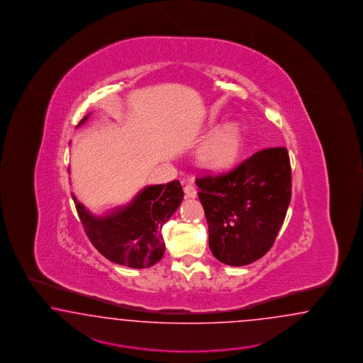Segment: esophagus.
I'll return each mask as SVG.
<instances>
[{
    "mask_svg": "<svg viewBox=\"0 0 363 363\" xmlns=\"http://www.w3.org/2000/svg\"><path fill=\"white\" fill-rule=\"evenodd\" d=\"M184 191H185L186 198H196V189L194 187V185H191V184H189V185L184 187Z\"/></svg>",
    "mask_w": 363,
    "mask_h": 363,
    "instance_id": "34e87169",
    "label": "esophagus"
}]
</instances>
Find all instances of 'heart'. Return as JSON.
Wrapping results in <instances>:
<instances>
[{
	"instance_id": "b5f03b06",
	"label": "heart",
	"mask_w": 363,
	"mask_h": 363,
	"mask_svg": "<svg viewBox=\"0 0 363 363\" xmlns=\"http://www.w3.org/2000/svg\"><path fill=\"white\" fill-rule=\"evenodd\" d=\"M243 147L242 129L228 123L216 129L201 149V161L211 170H225L235 165Z\"/></svg>"
}]
</instances>
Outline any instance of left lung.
Wrapping results in <instances>:
<instances>
[{"label":"left lung","mask_w":363,"mask_h":363,"mask_svg":"<svg viewBox=\"0 0 363 363\" xmlns=\"http://www.w3.org/2000/svg\"><path fill=\"white\" fill-rule=\"evenodd\" d=\"M288 150L268 147L222 174L196 179L208 225V245L220 263L251 264L274 245L292 196Z\"/></svg>","instance_id":"obj_1"}]
</instances>
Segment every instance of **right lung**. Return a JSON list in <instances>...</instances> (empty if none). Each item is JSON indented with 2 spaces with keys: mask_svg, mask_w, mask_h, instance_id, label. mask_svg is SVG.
<instances>
[{
  "mask_svg": "<svg viewBox=\"0 0 363 363\" xmlns=\"http://www.w3.org/2000/svg\"><path fill=\"white\" fill-rule=\"evenodd\" d=\"M87 118L89 115L78 127ZM71 196L89 242L101 255L129 268H147L165 252L161 230L181 205L184 191L179 181L144 187L127 206L103 216L91 214L77 196Z\"/></svg>",
  "mask_w": 363,
  "mask_h": 363,
  "instance_id": "add662e5",
  "label": "right lung"
}]
</instances>
